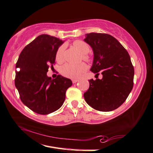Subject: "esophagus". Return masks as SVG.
<instances>
[{"mask_svg":"<svg viewBox=\"0 0 153 153\" xmlns=\"http://www.w3.org/2000/svg\"><path fill=\"white\" fill-rule=\"evenodd\" d=\"M71 81H72V83H73V84H75V83H76V82H78L79 80L77 79H73L71 80Z\"/></svg>","mask_w":153,"mask_h":153,"instance_id":"esophagus-1","label":"esophagus"}]
</instances>
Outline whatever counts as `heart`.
Returning a JSON list of instances; mask_svg holds the SVG:
<instances>
[{
    "mask_svg": "<svg viewBox=\"0 0 153 153\" xmlns=\"http://www.w3.org/2000/svg\"><path fill=\"white\" fill-rule=\"evenodd\" d=\"M73 45L76 49H77L80 52V53L82 54V59L86 61V62H90L91 61V58L87 54L90 51V47L87 43L84 41L81 40H76L74 41ZM65 49V45L63 44L59 47L57 49L56 53H55V59L58 62H62L64 60V52ZM87 65L84 63H79L78 65H72L69 63L62 66L60 69V73L62 76H65L68 78L76 79L82 76L85 73L87 70Z\"/></svg>",
    "mask_w": 153,
    "mask_h": 153,
    "instance_id": "obj_1",
    "label": "heart"
}]
</instances>
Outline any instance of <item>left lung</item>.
<instances>
[{
  "label": "left lung",
  "instance_id": "1",
  "mask_svg": "<svg viewBox=\"0 0 153 153\" xmlns=\"http://www.w3.org/2000/svg\"><path fill=\"white\" fill-rule=\"evenodd\" d=\"M94 51L90 70L102 79L89 81L90 87L84 94L85 102L94 109L110 112L123 104L132 90L134 69L128 53L120 43L106 33H91L84 39Z\"/></svg>",
  "mask_w": 153,
  "mask_h": 153
}]
</instances>
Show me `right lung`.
<instances>
[{
	"instance_id": "1",
	"label": "right lung",
	"mask_w": 153,
	"mask_h": 153,
	"mask_svg": "<svg viewBox=\"0 0 153 153\" xmlns=\"http://www.w3.org/2000/svg\"><path fill=\"white\" fill-rule=\"evenodd\" d=\"M63 43L57 37L41 35L25 47L16 63L15 84L22 102L33 112L48 114L57 110L72 85L70 79L58 75L55 79L47 76L53 68L55 53Z\"/></svg>"
}]
</instances>
